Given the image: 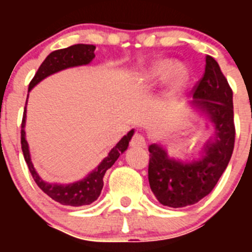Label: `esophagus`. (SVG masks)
<instances>
[{
	"label": "esophagus",
	"instance_id": "esophagus-1",
	"mask_svg": "<svg viewBox=\"0 0 252 252\" xmlns=\"http://www.w3.org/2000/svg\"><path fill=\"white\" fill-rule=\"evenodd\" d=\"M131 146L133 148H145L146 146V140L145 137L142 136L141 133H135L131 139Z\"/></svg>",
	"mask_w": 252,
	"mask_h": 252
}]
</instances>
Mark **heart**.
<instances>
[{"instance_id": "obj_1", "label": "heart", "mask_w": 252, "mask_h": 252, "mask_svg": "<svg viewBox=\"0 0 252 252\" xmlns=\"http://www.w3.org/2000/svg\"><path fill=\"white\" fill-rule=\"evenodd\" d=\"M170 75V84L174 90H179L188 81V69L182 64H175L173 60H160L154 63L146 70L145 79L149 82H159Z\"/></svg>"}]
</instances>
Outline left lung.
Wrapping results in <instances>:
<instances>
[{
  "mask_svg": "<svg viewBox=\"0 0 252 252\" xmlns=\"http://www.w3.org/2000/svg\"><path fill=\"white\" fill-rule=\"evenodd\" d=\"M189 106L212 125V135L198 158L174 159L160 144L149 146L150 188L162 206L173 208L192 206L212 192L228 165L235 145L232 90L209 55Z\"/></svg>",
  "mask_w": 252,
  "mask_h": 252,
  "instance_id": "left-lung-1",
  "label": "left lung"
}]
</instances>
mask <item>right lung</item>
I'll use <instances>...</instances> for the list:
<instances>
[{
    "instance_id": "right-lung-1",
    "label": "right lung",
    "mask_w": 252,
    "mask_h": 252,
    "mask_svg": "<svg viewBox=\"0 0 252 252\" xmlns=\"http://www.w3.org/2000/svg\"><path fill=\"white\" fill-rule=\"evenodd\" d=\"M94 45L90 44H75V45L69 46L65 49L55 50L45 58L43 64L39 66L36 74L32 78V81L29 84V92H30L37 83L45 79L49 75L54 73L60 72L63 69L73 68V66L87 65L94 58ZM29 97V94H28ZM25 124H26V106L24 111V117H22L21 124V149L24 153V158L29 166L31 175L34 178L35 183L39 186V188L43 190L45 194H48L51 199H54L58 203L63 206H72V207H81L91 204L99 197L101 190L103 188V177L106 171L115 164V161L119 159L121 154L127 150L128 142L131 137L133 136L135 131H128L127 135H125L120 140L116 146H113L110 150L108 155L95 166L90 174L84 177L83 179L77 180L74 183L69 184H59V183H50L46 182L40 177L39 173L35 169L34 164L31 161L30 150H29V144L26 141V132H25Z\"/></svg>"
}]
</instances>
